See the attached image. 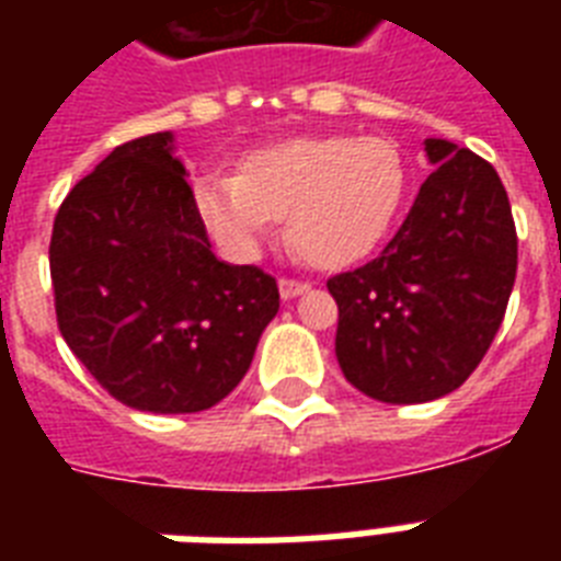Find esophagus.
Instances as JSON below:
<instances>
[{
	"instance_id": "1",
	"label": "esophagus",
	"mask_w": 561,
	"mask_h": 561,
	"mask_svg": "<svg viewBox=\"0 0 561 561\" xmlns=\"http://www.w3.org/2000/svg\"><path fill=\"white\" fill-rule=\"evenodd\" d=\"M306 288H308L306 282L290 279V276H282V279H279V294H282V299L299 297V294H302V290H306Z\"/></svg>"
}]
</instances>
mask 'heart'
Wrapping results in <instances>:
<instances>
[{
    "label": "heart",
    "instance_id": "1",
    "mask_svg": "<svg viewBox=\"0 0 561 561\" xmlns=\"http://www.w3.org/2000/svg\"><path fill=\"white\" fill-rule=\"evenodd\" d=\"M408 171L378 136H297L255 148L238 171L206 169L192 188L203 227L232 259H250L276 220L317 267L369 255L399 218Z\"/></svg>",
    "mask_w": 561,
    "mask_h": 561
}]
</instances>
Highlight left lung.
Instances as JSON below:
<instances>
[{
    "label": "left lung",
    "instance_id": "left-lung-1",
    "mask_svg": "<svg viewBox=\"0 0 561 561\" xmlns=\"http://www.w3.org/2000/svg\"><path fill=\"white\" fill-rule=\"evenodd\" d=\"M434 171L373 262L337 273V364L387 404L457 390L504 323L518 271L513 209L497 171L469 148L425 139Z\"/></svg>",
    "mask_w": 561,
    "mask_h": 561
}]
</instances>
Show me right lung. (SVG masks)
Listing matches in <instances>:
<instances>
[{
  "instance_id": "1",
  "label": "right lung",
  "mask_w": 561,
  "mask_h": 561,
  "mask_svg": "<svg viewBox=\"0 0 561 561\" xmlns=\"http://www.w3.org/2000/svg\"><path fill=\"white\" fill-rule=\"evenodd\" d=\"M48 267L57 329L127 408L197 413L236 390L279 288L211 253L171 134L118 145L66 194Z\"/></svg>"
}]
</instances>
